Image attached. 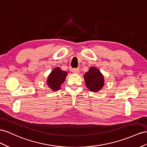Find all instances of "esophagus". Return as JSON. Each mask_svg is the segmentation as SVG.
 <instances>
[{"label": "esophagus", "mask_w": 147, "mask_h": 147, "mask_svg": "<svg viewBox=\"0 0 147 147\" xmlns=\"http://www.w3.org/2000/svg\"><path fill=\"white\" fill-rule=\"evenodd\" d=\"M72 72L74 74H79V68H74L72 69Z\"/></svg>", "instance_id": "1"}]
</instances>
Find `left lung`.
<instances>
[{"instance_id": "obj_1", "label": "left lung", "mask_w": 147, "mask_h": 147, "mask_svg": "<svg viewBox=\"0 0 147 147\" xmlns=\"http://www.w3.org/2000/svg\"><path fill=\"white\" fill-rule=\"evenodd\" d=\"M86 87L90 91L97 92L104 86L105 79L100 70L95 67H90L84 76Z\"/></svg>"}]
</instances>
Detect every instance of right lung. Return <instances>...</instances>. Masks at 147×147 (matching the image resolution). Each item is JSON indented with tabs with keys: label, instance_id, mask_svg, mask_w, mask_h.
Wrapping results in <instances>:
<instances>
[{
	"label": "right lung",
	"instance_id": "obj_1",
	"mask_svg": "<svg viewBox=\"0 0 147 147\" xmlns=\"http://www.w3.org/2000/svg\"><path fill=\"white\" fill-rule=\"evenodd\" d=\"M68 73L61 70L59 67L54 68L49 75L47 84L53 91H57L61 89V86L65 81Z\"/></svg>",
	"mask_w": 147,
	"mask_h": 147
}]
</instances>
